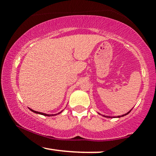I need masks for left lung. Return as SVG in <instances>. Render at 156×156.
Returning <instances> with one entry per match:
<instances>
[{
	"instance_id": "1",
	"label": "left lung",
	"mask_w": 156,
	"mask_h": 156,
	"mask_svg": "<svg viewBox=\"0 0 156 156\" xmlns=\"http://www.w3.org/2000/svg\"><path fill=\"white\" fill-rule=\"evenodd\" d=\"M130 111H131V110H130ZM130 112L127 113V114H123V115H122V116H118V117H123V116H125V115H127V114H129ZM103 117H108V118H111V117H109V116H103Z\"/></svg>"
}]
</instances>
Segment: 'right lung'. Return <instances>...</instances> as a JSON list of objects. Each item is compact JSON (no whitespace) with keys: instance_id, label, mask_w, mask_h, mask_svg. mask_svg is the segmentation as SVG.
<instances>
[{"instance_id":"1","label":"right lung","mask_w":156,"mask_h":156,"mask_svg":"<svg viewBox=\"0 0 156 156\" xmlns=\"http://www.w3.org/2000/svg\"><path fill=\"white\" fill-rule=\"evenodd\" d=\"M30 110L31 111V112H34V113H36V114H42V115H44V116H48V117H51V116H55V115H57V114H59L60 113H62V112H59V113H58V114H44V113H42V112H36V111H34V110H32V109H31V108H29Z\"/></svg>"}]
</instances>
